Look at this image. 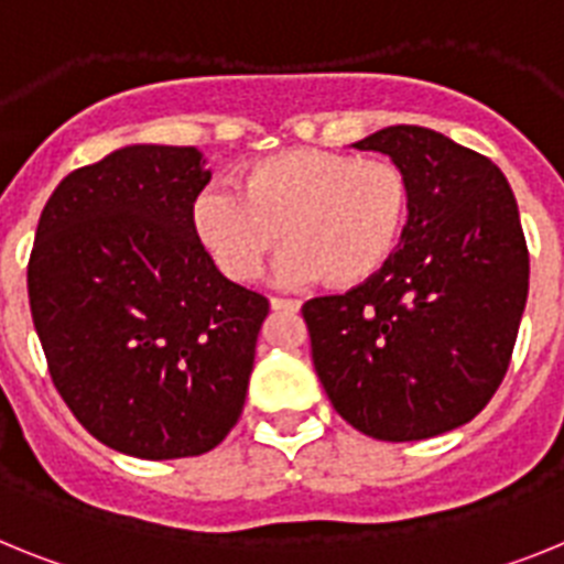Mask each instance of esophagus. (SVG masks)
I'll return each mask as SVG.
<instances>
[{
    "label": "esophagus",
    "mask_w": 564,
    "mask_h": 564,
    "mask_svg": "<svg viewBox=\"0 0 564 564\" xmlns=\"http://www.w3.org/2000/svg\"><path fill=\"white\" fill-rule=\"evenodd\" d=\"M271 307H273V311H279V313H296L299 311V302H296V299H279V296H273L271 299Z\"/></svg>",
    "instance_id": "obj_1"
}]
</instances>
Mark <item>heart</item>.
<instances>
[{
  "label": "heart",
  "mask_w": 564,
  "mask_h": 564,
  "mask_svg": "<svg viewBox=\"0 0 564 564\" xmlns=\"http://www.w3.org/2000/svg\"><path fill=\"white\" fill-rule=\"evenodd\" d=\"M410 214L406 174L383 158L285 149L248 163L237 188L197 194L192 228L228 279L251 282L285 237L276 276L302 285L325 276L347 288L392 257Z\"/></svg>",
  "instance_id": "b5f03b06"
}]
</instances>
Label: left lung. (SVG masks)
Wrapping results in <instances>:
<instances>
[{"label":"left lung","instance_id":"obj_1","mask_svg":"<svg viewBox=\"0 0 564 564\" xmlns=\"http://www.w3.org/2000/svg\"><path fill=\"white\" fill-rule=\"evenodd\" d=\"M410 183L401 242L378 273L305 302L316 376L344 421L378 441H426L468 423L511 361L528 248L506 174L426 127L352 143Z\"/></svg>","mask_w":564,"mask_h":564}]
</instances>
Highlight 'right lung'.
Masks as SVG:
<instances>
[{"mask_svg":"<svg viewBox=\"0 0 564 564\" xmlns=\"http://www.w3.org/2000/svg\"><path fill=\"white\" fill-rule=\"evenodd\" d=\"M208 181L194 147L115 149L58 183L30 253L58 395L89 435L141 460L203 455L234 430L268 316L194 234Z\"/></svg>","mask_w":564,"mask_h":564,"instance_id":"right-lung-1","label":"right lung"}]
</instances>
